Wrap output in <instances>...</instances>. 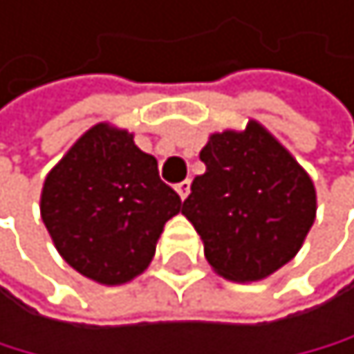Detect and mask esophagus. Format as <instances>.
Listing matches in <instances>:
<instances>
[{
	"instance_id": "1",
	"label": "esophagus",
	"mask_w": 354,
	"mask_h": 354,
	"mask_svg": "<svg viewBox=\"0 0 354 354\" xmlns=\"http://www.w3.org/2000/svg\"><path fill=\"white\" fill-rule=\"evenodd\" d=\"M189 189H192V183H189V180H183V183L176 185V192H178V196H180L183 201L189 196Z\"/></svg>"
}]
</instances>
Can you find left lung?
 Returning a JSON list of instances; mask_svg holds the SVG:
<instances>
[{
  "instance_id": "1",
  "label": "left lung",
  "mask_w": 354,
  "mask_h": 354,
  "mask_svg": "<svg viewBox=\"0 0 354 354\" xmlns=\"http://www.w3.org/2000/svg\"><path fill=\"white\" fill-rule=\"evenodd\" d=\"M205 174L192 180L183 214L205 260L230 282H260L294 260L316 219V187L260 122L212 133L201 149Z\"/></svg>"
}]
</instances>
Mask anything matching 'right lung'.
<instances>
[{
	"label": "right lung",
	"instance_id": "1",
	"mask_svg": "<svg viewBox=\"0 0 354 354\" xmlns=\"http://www.w3.org/2000/svg\"><path fill=\"white\" fill-rule=\"evenodd\" d=\"M180 196L160 180L158 160L110 122L88 129L47 174L40 216L60 257L92 282L126 285L156 255Z\"/></svg>",
	"mask_w": 354,
	"mask_h": 354
}]
</instances>
